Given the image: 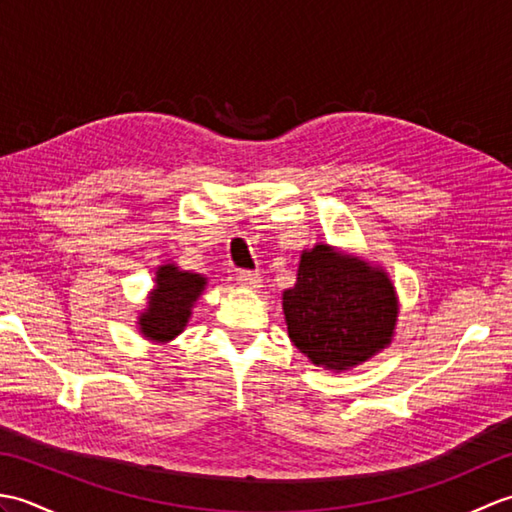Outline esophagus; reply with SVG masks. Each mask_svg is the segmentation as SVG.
<instances>
[{
    "instance_id": "esophagus-1",
    "label": "esophagus",
    "mask_w": 512,
    "mask_h": 512,
    "mask_svg": "<svg viewBox=\"0 0 512 512\" xmlns=\"http://www.w3.org/2000/svg\"><path fill=\"white\" fill-rule=\"evenodd\" d=\"M237 284L244 288H259L262 286V275H259L257 270H239Z\"/></svg>"
}]
</instances>
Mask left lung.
Here are the masks:
<instances>
[{
	"label": "left lung",
	"mask_w": 512,
	"mask_h": 512,
	"mask_svg": "<svg viewBox=\"0 0 512 512\" xmlns=\"http://www.w3.org/2000/svg\"><path fill=\"white\" fill-rule=\"evenodd\" d=\"M284 314L292 343L314 365L347 369L389 343L398 306L383 270L321 244L303 253Z\"/></svg>",
	"instance_id": "8db88e82"
}]
</instances>
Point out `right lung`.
I'll return each instance as SVG.
<instances>
[{
    "label": "right lung",
    "instance_id": "1",
    "mask_svg": "<svg viewBox=\"0 0 512 512\" xmlns=\"http://www.w3.org/2000/svg\"><path fill=\"white\" fill-rule=\"evenodd\" d=\"M206 284L202 275L182 273L176 266H162L156 277L147 312L140 317V330L154 341H169L180 334L191 317L193 301Z\"/></svg>",
    "mask_w": 512,
    "mask_h": 512
}]
</instances>
